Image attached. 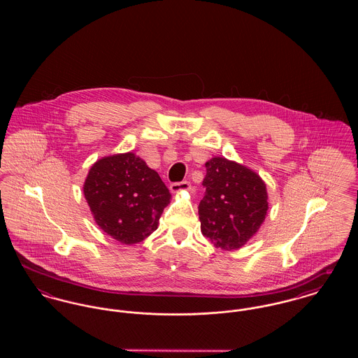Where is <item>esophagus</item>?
<instances>
[{
    "mask_svg": "<svg viewBox=\"0 0 358 358\" xmlns=\"http://www.w3.org/2000/svg\"><path fill=\"white\" fill-rule=\"evenodd\" d=\"M190 187L189 181H181V182H173L171 185V190L173 193H178V192H184Z\"/></svg>",
    "mask_w": 358,
    "mask_h": 358,
    "instance_id": "34e87169",
    "label": "esophagus"
}]
</instances>
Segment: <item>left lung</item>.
Segmentation results:
<instances>
[{
  "instance_id": "obj_1",
  "label": "left lung",
  "mask_w": 358,
  "mask_h": 358,
  "mask_svg": "<svg viewBox=\"0 0 358 358\" xmlns=\"http://www.w3.org/2000/svg\"><path fill=\"white\" fill-rule=\"evenodd\" d=\"M204 199L199 205L201 232L222 250H238L264 222L266 184L255 171L224 157L205 164Z\"/></svg>"
}]
</instances>
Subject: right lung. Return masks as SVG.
Here are the masks:
<instances>
[{"label":"right lung","mask_w":358,"mask_h":358,"mask_svg":"<svg viewBox=\"0 0 358 358\" xmlns=\"http://www.w3.org/2000/svg\"><path fill=\"white\" fill-rule=\"evenodd\" d=\"M83 190L96 224L122 244H136L153 234L171 203V192L158 173L133 153L95 162Z\"/></svg>","instance_id":"obj_1"}]
</instances>
